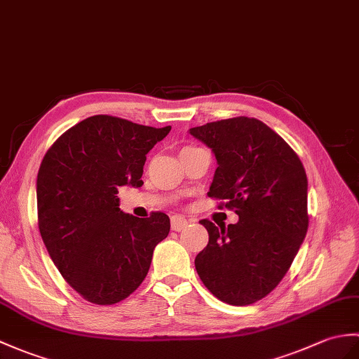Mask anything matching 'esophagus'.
<instances>
[{
  "label": "esophagus",
  "mask_w": 359,
  "mask_h": 359,
  "mask_svg": "<svg viewBox=\"0 0 359 359\" xmlns=\"http://www.w3.org/2000/svg\"><path fill=\"white\" fill-rule=\"evenodd\" d=\"M187 224H188V220L185 217H182V215H172V217H171V228H172V231L185 229Z\"/></svg>",
  "instance_id": "esophagus-1"
}]
</instances>
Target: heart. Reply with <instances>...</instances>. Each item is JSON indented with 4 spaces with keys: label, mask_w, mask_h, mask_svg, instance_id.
<instances>
[{
    "label": "heart",
    "mask_w": 359,
    "mask_h": 359,
    "mask_svg": "<svg viewBox=\"0 0 359 359\" xmlns=\"http://www.w3.org/2000/svg\"><path fill=\"white\" fill-rule=\"evenodd\" d=\"M187 148H189V147H187Z\"/></svg>",
    "instance_id": "obj_1"
}]
</instances>
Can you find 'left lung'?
I'll return each instance as SVG.
<instances>
[{"mask_svg":"<svg viewBox=\"0 0 359 359\" xmlns=\"http://www.w3.org/2000/svg\"><path fill=\"white\" fill-rule=\"evenodd\" d=\"M211 148L217 170L208 196L236 210V224L200 223L210 234L196 269L212 295L248 306L277 287L307 232V177L285 140L254 118L189 128Z\"/></svg>","mask_w":359,"mask_h":359,"instance_id":"1","label":"left lung"}]
</instances>
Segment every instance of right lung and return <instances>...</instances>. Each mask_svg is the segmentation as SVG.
<instances>
[{"label":"right lung","mask_w":359,"mask_h":359,"mask_svg":"<svg viewBox=\"0 0 359 359\" xmlns=\"http://www.w3.org/2000/svg\"><path fill=\"white\" fill-rule=\"evenodd\" d=\"M170 130L91 116L67 130L41 162V237L65 281L90 303L114 304L135 292L168 236V215L135 217L116 194L144 185L147 154Z\"/></svg>","instance_id":"1"}]
</instances>
